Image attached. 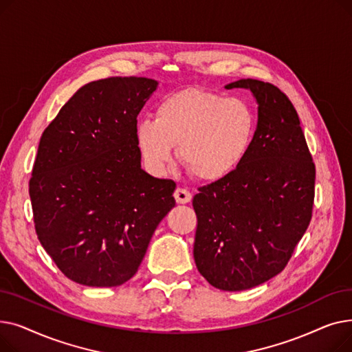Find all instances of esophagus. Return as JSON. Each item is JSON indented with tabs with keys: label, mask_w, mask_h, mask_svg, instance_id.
<instances>
[{
	"label": "esophagus",
	"mask_w": 352,
	"mask_h": 352,
	"mask_svg": "<svg viewBox=\"0 0 352 352\" xmlns=\"http://www.w3.org/2000/svg\"><path fill=\"white\" fill-rule=\"evenodd\" d=\"M174 198L178 204H187V202H190L192 199V195L186 188H177L174 192Z\"/></svg>",
	"instance_id": "esophagus-1"
}]
</instances>
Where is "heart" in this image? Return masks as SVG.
I'll return each instance as SVG.
<instances>
[{
  "label": "heart",
  "mask_w": 352,
  "mask_h": 352,
  "mask_svg": "<svg viewBox=\"0 0 352 352\" xmlns=\"http://www.w3.org/2000/svg\"><path fill=\"white\" fill-rule=\"evenodd\" d=\"M255 134L251 107L238 98L188 88L162 100L155 121H140L135 144L148 168L157 174L178 157L198 179L215 182L245 160Z\"/></svg>",
  "instance_id": "1"
}]
</instances>
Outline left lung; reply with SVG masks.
<instances>
[{"mask_svg":"<svg viewBox=\"0 0 352 352\" xmlns=\"http://www.w3.org/2000/svg\"><path fill=\"white\" fill-rule=\"evenodd\" d=\"M248 88L258 102L250 151L227 178L198 188L194 260L215 288L260 285L288 264L312 217L316 164L289 98L252 78L226 85Z\"/></svg>","mask_w":352,"mask_h":352,"instance_id":"left-lung-1","label":"left lung"}]
</instances>
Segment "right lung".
<instances>
[{
	"label": "right lung",
	"mask_w": 352,
	"mask_h": 352,
	"mask_svg": "<svg viewBox=\"0 0 352 352\" xmlns=\"http://www.w3.org/2000/svg\"><path fill=\"white\" fill-rule=\"evenodd\" d=\"M158 82L109 77L81 87L44 129L30 179L35 232L74 283L133 278L161 219L173 179L141 168L137 117Z\"/></svg>",
	"instance_id": "1"
}]
</instances>
